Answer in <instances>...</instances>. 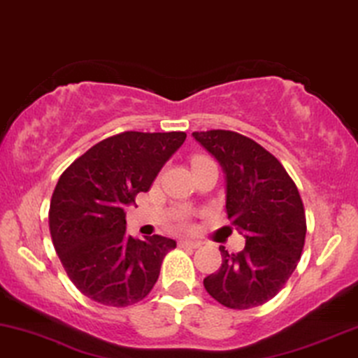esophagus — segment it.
<instances>
[{"label": "esophagus", "mask_w": 358, "mask_h": 358, "mask_svg": "<svg viewBox=\"0 0 358 358\" xmlns=\"http://www.w3.org/2000/svg\"><path fill=\"white\" fill-rule=\"evenodd\" d=\"M178 245H180V247H189V249H199V247H201V242L185 239V241H180Z\"/></svg>", "instance_id": "esophagus-1"}]
</instances>
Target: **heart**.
<instances>
[{
    "label": "heart",
    "instance_id": "obj_1",
    "mask_svg": "<svg viewBox=\"0 0 358 358\" xmlns=\"http://www.w3.org/2000/svg\"><path fill=\"white\" fill-rule=\"evenodd\" d=\"M196 160H198V159H196Z\"/></svg>",
    "mask_w": 358,
    "mask_h": 358
}]
</instances>
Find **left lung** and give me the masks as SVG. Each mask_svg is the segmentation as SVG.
<instances>
[{"label":"left lung","mask_w":358,"mask_h":358,"mask_svg":"<svg viewBox=\"0 0 358 358\" xmlns=\"http://www.w3.org/2000/svg\"><path fill=\"white\" fill-rule=\"evenodd\" d=\"M219 162L226 178V211L245 247L229 254L204 278V288L222 306L249 309L275 296L301 257L306 216L296 185L283 165L249 137L232 131L193 132Z\"/></svg>","instance_id":"1"}]
</instances>
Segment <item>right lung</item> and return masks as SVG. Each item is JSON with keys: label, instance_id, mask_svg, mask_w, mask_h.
I'll use <instances>...</instances> for the list:
<instances>
[{"label": "right lung", "instance_id": "1", "mask_svg": "<svg viewBox=\"0 0 358 358\" xmlns=\"http://www.w3.org/2000/svg\"><path fill=\"white\" fill-rule=\"evenodd\" d=\"M185 139V132H122L98 142L60 176L50 201V236L66 275L85 296L124 308L154 288L176 242L127 236L124 208L136 204L137 193L149 192Z\"/></svg>", "mask_w": 358, "mask_h": 358}]
</instances>
